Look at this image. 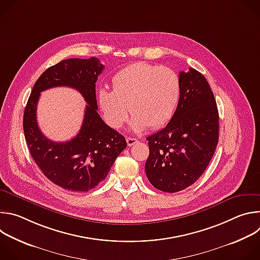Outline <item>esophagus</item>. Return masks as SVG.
Listing matches in <instances>:
<instances>
[{"mask_svg": "<svg viewBox=\"0 0 260 260\" xmlns=\"http://www.w3.org/2000/svg\"><path fill=\"white\" fill-rule=\"evenodd\" d=\"M126 143H127V145H128V146H133V145H135V144H137V143H138V140H137V139H135V138H131V137H128V138H126Z\"/></svg>", "mask_w": 260, "mask_h": 260, "instance_id": "34e87169", "label": "esophagus"}]
</instances>
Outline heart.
Listing matches in <instances>:
<instances>
[{
    "label": "heart",
    "mask_w": 260,
    "mask_h": 260,
    "mask_svg": "<svg viewBox=\"0 0 260 260\" xmlns=\"http://www.w3.org/2000/svg\"><path fill=\"white\" fill-rule=\"evenodd\" d=\"M112 87L113 91H98L105 121L113 128L121 127L129 108L135 131L159 128L168 123L181 93L180 79L173 70L146 62H135L119 71L112 79Z\"/></svg>",
    "instance_id": "1"
}]
</instances>
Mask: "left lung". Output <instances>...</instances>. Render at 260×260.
Segmentation results:
<instances>
[{"instance_id":"8db88e82","label":"left lung","mask_w":260,"mask_h":260,"mask_svg":"<svg viewBox=\"0 0 260 260\" xmlns=\"http://www.w3.org/2000/svg\"><path fill=\"white\" fill-rule=\"evenodd\" d=\"M179 79L181 93L172 119L146 139L147 178L165 192H178L192 185L210 164L219 140L217 104L207 79L191 68L180 72Z\"/></svg>"}]
</instances>
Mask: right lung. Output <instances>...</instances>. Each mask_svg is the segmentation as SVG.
Masks as SVG:
<instances>
[{"label":"right lung","instance_id":"obj_1","mask_svg":"<svg viewBox=\"0 0 260 260\" xmlns=\"http://www.w3.org/2000/svg\"><path fill=\"white\" fill-rule=\"evenodd\" d=\"M104 68L95 57L59 61L36 81L24 109L23 132L30 155L42 173L63 189L86 192L98 186L127 146L124 137L98 113L95 82ZM57 86L77 89L88 103L80 133L68 142L47 139L36 122L40 92Z\"/></svg>","mask_w":260,"mask_h":260}]
</instances>
